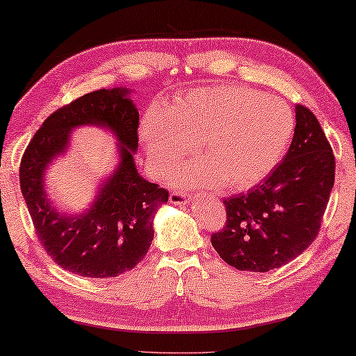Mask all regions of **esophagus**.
<instances>
[{"label":"esophagus","instance_id":"34e87169","mask_svg":"<svg viewBox=\"0 0 356 356\" xmlns=\"http://www.w3.org/2000/svg\"><path fill=\"white\" fill-rule=\"evenodd\" d=\"M168 199H170L173 205H184V203H188L191 200V197L183 194V192H172Z\"/></svg>","mask_w":356,"mask_h":356}]
</instances>
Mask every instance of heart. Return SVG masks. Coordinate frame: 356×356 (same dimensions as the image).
<instances>
[{
	"label": "heart",
	"mask_w": 356,
	"mask_h": 356,
	"mask_svg": "<svg viewBox=\"0 0 356 356\" xmlns=\"http://www.w3.org/2000/svg\"><path fill=\"white\" fill-rule=\"evenodd\" d=\"M295 115L282 99L240 85H211L186 91L168 107L154 104L140 121L151 168L168 173L197 143L202 156L175 181L244 191L264 181L287 153Z\"/></svg>",
	"instance_id": "1"
}]
</instances>
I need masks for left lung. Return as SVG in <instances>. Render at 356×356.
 I'll return each instance as SVG.
<instances>
[{
  "instance_id": "1",
  "label": "left lung",
  "mask_w": 356,
  "mask_h": 356,
  "mask_svg": "<svg viewBox=\"0 0 356 356\" xmlns=\"http://www.w3.org/2000/svg\"><path fill=\"white\" fill-rule=\"evenodd\" d=\"M295 134L281 164L248 194L224 200L227 224L211 244L225 264L265 273L316 240L334 184V156L309 108L295 107Z\"/></svg>"
}]
</instances>
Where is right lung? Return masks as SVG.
<instances>
[{"label": "right lung", "instance_id": "1", "mask_svg": "<svg viewBox=\"0 0 356 356\" xmlns=\"http://www.w3.org/2000/svg\"><path fill=\"white\" fill-rule=\"evenodd\" d=\"M97 125L119 142V164L102 180L89 208L69 215L48 199L44 172L70 146V132ZM138 110L129 88L88 92L58 108L34 134L20 164V188L47 254L69 273L115 277L143 260L154 238L153 220L168 192L138 173Z\"/></svg>", "mask_w": 356, "mask_h": 356}]
</instances>
